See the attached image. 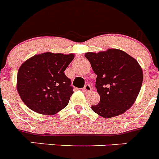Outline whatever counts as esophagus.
I'll return each instance as SVG.
<instances>
[{"mask_svg": "<svg viewBox=\"0 0 159 159\" xmlns=\"http://www.w3.org/2000/svg\"><path fill=\"white\" fill-rule=\"evenodd\" d=\"M92 89H93L92 86L90 85H89V84H87V85H85L84 86V88L82 89V91H83L84 93H89Z\"/></svg>", "mask_w": 159, "mask_h": 159, "instance_id": "34e87169", "label": "esophagus"}]
</instances>
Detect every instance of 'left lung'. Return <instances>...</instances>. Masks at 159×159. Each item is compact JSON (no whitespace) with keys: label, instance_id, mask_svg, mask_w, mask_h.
Here are the masks:
<instances>
[{"label":"left lung","instance_id":"8db88e82","mask_svg":"<svg viewBox=\"0 0 159 159\" xmlns=\"http://www.w3.org/2000/svg\"><path fill=\"white\" fill-rule=\"evenodd\" d=\"M97 74L96 89L100 95L93 112L103 118L123 114L134 103L143 81V70L134 57L122 50L109 49L99 53H86Z\"/></svg>","mask_w":159,"mask_h":159}]
</instances>
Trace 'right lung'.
<instances>
[{
	"instance_id": "add662e5",
	"label": "right lung",
	"mask_w": 159,
	"mask_h": 159,
	"mask_svg": "<svg viewBox=\"0 0 159 159\" xmlns=\"http://www.w3.org/2000/svg\"><path fill=\"white\" fill-rule=\"evenodd\" d=\"M74 58L73 53L47 52L32 57L20 66L16 89L30 110L53 115L68 105L74 91L64 71Z\"/></svg>"
}]
</instances>
